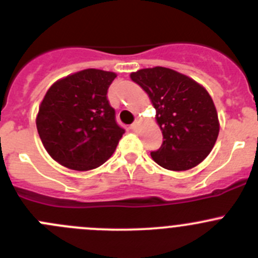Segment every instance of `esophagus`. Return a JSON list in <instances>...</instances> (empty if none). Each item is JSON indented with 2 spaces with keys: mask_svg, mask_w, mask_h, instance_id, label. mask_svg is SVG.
Segmentation results:
<instances>
[{
  "mask_svg": "<svg viewBox=\"0 0 258 258\" xmlns=\"http://www.w3.org/2000/svg\"><path fill=\"white\" fill-rule=\"evenodd\" d=\"M131 130L132 131H137V130H139V122H134V123L131 124Z\"/></svg>",
  "mask_w": 258,
  "mask_h": 258,
  "instance_id": "34e87169",
  "label": "esophagus"
}]
</instances>
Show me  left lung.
<instances>
[{
    "label": "left lung",
    "mask_w": 258,
    "mask_h": 258,
    "mask_svg": "<svg viewBox=\"0 0 258 258\" xmlns=\"http://www.w3.org/2000/svg\"><path fill=\"white\" fill-rule=\"evenodd\" d=\"M156 110L162 146L151 152L161 167L186 171L201 163L216 144L220 122L215 103L204 86L175 70L152 67L132 72Z\"/></svg>",
    "instance_id": "8db88e82"
}]
</instances>
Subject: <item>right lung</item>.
I'll return each mask as SVG.
<instances>
[{
    "mask_svg": "<svg viewBox=\"0 0 258 258\" xmlns=\"http://www.w3.org/2000/svg\"><path fill=\"white\" fill-rule=\"evenodd\" d=\"M116 76L114 72L87 69L59 79L48 88L36 126L43 147L59 165L90 171L113 155L124 134L107 100Z\"/></svg>",
    "mask_w": 258,
    "mask_h": 258,
    "instance_id": "add662e5",
    "label": "right lung"
}]
</instances>
